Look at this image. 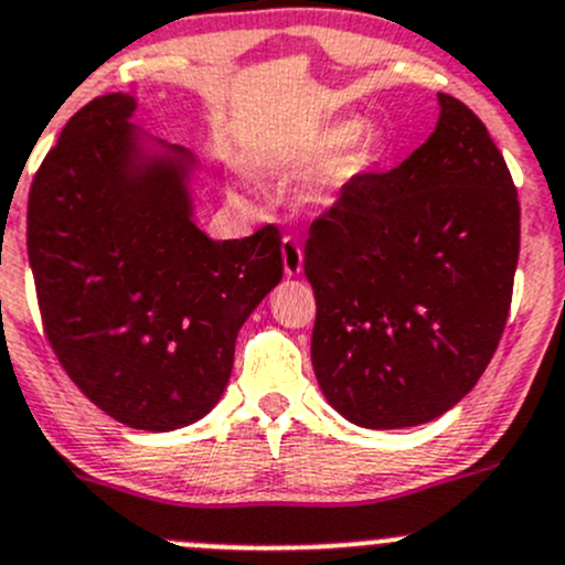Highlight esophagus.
<instances>
[{"label":"esophagus","mask_w":565,"mask_h":565,"mask_svg":"<svg viewBox=\"0 0 565 565\" xmlns=\"http://www.w3.org/2000/svg\"><path fill=\"white\" fill-rule=\"evenodd\" d=\"M281 259L287 276H300L303 273V248H300V243L292 235H287L281 241Z\"/></svg>","instance_id":"34e87169"}]
</instances>
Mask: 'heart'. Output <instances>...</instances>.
Instances as JSON below:
<instances>
[{
    "label": "heart",
    "instance_id": "1",
    "mask_svg": "<svg viewBox=\"0 0 565 565\" xmlns=\"http://www.w3.org/2000/svg\"><path fill=\"white\" fill-rule=\"evenodd\" d=\"M363 122L355 117H344V119H335L330 122L328 128H322L319 134L311 136L303 147V156L306 158H315V161H324V158L335 156V152L347 150L352 141L361 136Z\"/></svg>",
    "mask_w": 565,
    "mask_h": 565
}]
</instances>
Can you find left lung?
Listing matches in <instances>:
<instances>
[{"instance_id": "1", "label": "left lung", "mask_w": 565, "mask_h": 565, "mask_svg": "<svg viewBox=\"0 0 565 565\" xmlns=\"http://www.w3.org/2000/svg\"><path fill=\"white\" fill-rule=\"evenodd\" d=\"M429 139L355 174L311 224V363L335 413L404 429L459 404L492 361L520 259V202L487 125L437 95Z\"/></svg>"}]
</instances>
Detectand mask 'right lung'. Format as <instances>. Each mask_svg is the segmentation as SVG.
<instances>
[{"label": "right lung", "mask_w": 565, "mask_h": 565, "mask_svg": "<svg viewBox=\"0 0 565 565\" xmlns=\"http://www.w3.org/2000/svg\"><path fill=\"white\" fill-rule=\"evenodd\" d=\"M130 93L62 128L26 207L45 339L67 377L130 429L172 431L218 404L237 330L281 281V235L210 241L193 221L196 158L141 134Z\"/></svg>", "instance_id": "right-lung-1"}]
</instances>
